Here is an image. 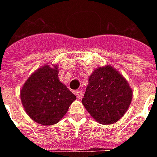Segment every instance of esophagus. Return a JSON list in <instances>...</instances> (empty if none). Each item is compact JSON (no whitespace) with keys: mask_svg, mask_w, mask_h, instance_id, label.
<instances>
[{"mask_svg":"<svg viewBox=\"0 0 157 157\" xmlns=\"http://www.w3.org/2000/svg\"><path fill=\"white\" fill-rule=\"evenodd\" d=\"M75 96L77 97V98L78 99H82V97H83V92H82V91H81V90H78V91L75 92Z\"/></svg>","mask_w":157,"mask_h":157,"instance_id":"esophagus-1","label":"esophagus"}]
</instances>
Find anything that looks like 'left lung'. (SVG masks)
I'll list each match as a JSON object with an SVG mask.
<instances>
[{"label": "left lung", "mask_w": 157, "mask_h": 157, "mask_svg": "<svg viewBox=\"0 0 157 157\" xmlns=\"http://www.w3.org/2000/svg\"><path fill=\"white\" fill-rule=\"evenodd\" d=\"M82 103L92 118L111 124L124 116L132 100L128 83L109 65L95 70L88 80Z\"/></svg>", "instance_id": "left-lung-1"}]
</instances>
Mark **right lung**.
Instances as JSON below:
<instances>
[{"label": "right lung", "instance_id": "right-lung-1", "mask_svg": "<svg viewBox=\"0 0 157 157\" xmlns=\"http://www.w3.org/2000/svg\"><path fill=\"white\" fill-rule=\"evenodd\" d=\"M73 93L59 81L58 68L44 65L29 77L21 91L27 113L40 124L52 125L63 118L72 102Z\"/></svg>", "mask_w": 157, "mask_h": 157}]
</instances>
